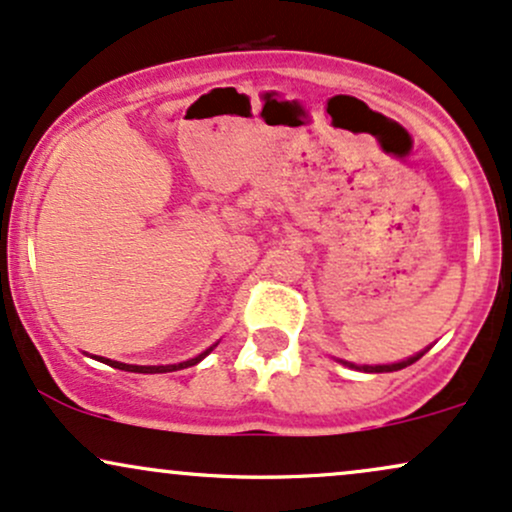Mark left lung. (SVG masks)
<instances>
[{
    "label": "left lung",
    "mask_w": 512,
    "mask_h": 512,
    "mask_svg": "<svg viewBox=\"0 0 512 512\" xmlns=\"http://www.w3.org/2000/svg\"><path fill=\"white\" fill-rule=\"evenodd\" d=\"M424 354H426V351H421V354L411 356V358H407V361H402V363H392V366H363V370H366V373H392V370H402V368L411 366V363L419 361V358L424 356Z\"/></svg>",
    "instance_id": "left-lung-1"
}]
</instances>
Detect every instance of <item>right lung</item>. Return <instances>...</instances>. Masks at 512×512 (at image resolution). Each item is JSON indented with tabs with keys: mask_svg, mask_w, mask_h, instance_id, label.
Masks as SVG:
<instances>
[{
	"mask_svg": "<svg viewBox=\"0 0 512 512\" xmlns=\"http://www.w3.org/2000/svg\"><path fill=\"white\" fill-rule=\"evenodd\" d=\"M211 349L204 351V354H199L195 358H190V361H182V363H173V366H129V363H120V361H110V358H98L101 363H108V366H113L117 370H129V373H173V370H180V368H190L195 366V363L202 361L204 356L209 354Z\"/></svg>",
	"mask_w": 512,
	"mask_h": 512,
	"instance_id": "right-lung-1",
	"label": "right lung"
}]
</instances>
